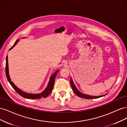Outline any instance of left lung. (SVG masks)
Here are the masks:
<instances>
[{"mask_svg":"<svg viewBox=\"0 0 127 127\" xmlns=\"http://www.w3.org/2000/svg\"><path fill=\"white\" fill-rule=\"evenodd\" d=\"M70 85L71 86V88L72 89V91H74V93L78 96L80 97H82V98H86V99H93V98H97L99 97H101L102 96H104L106 95V94H105L104 95H101V96H90V95H86V94H84L82 93L81 92H80L78 90L77 88H76V86L75 85V84L73 82L72 80L71 79V78H70Z\"/></svg>","mask_w":127,"mask_h":127,"instance_id":"obj_1","label":"left lung"}]
</instances>
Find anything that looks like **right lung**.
Returning <instances> with one entry per match:
<instances>
[{"instance_id": "1", "label": "right lung", "mask_w": 127, "mask_h": 127, "mask_svg": "<svg viewBox=\"0 0 127 127\" xmlns=\"http://www.w3.org/2000/svg\"><path fill=\"white\" fill-rule=\"evenodd\" d=\"M18 41H19V39H18L16 42H15V43L13 45V47L9 49V50L11 49H13L15 47V45L17 43ZM8 70H8V56H7L6 59V75L7 80H8V81L10 83L11 86H12V87L15 91H16V92L19 95H20L22 97H23L26 98H28V99H37V98H41L42 97H43V98L47 97L51 93V92L53 88V86H54L56 77L57 76L58 72L59 71V70H57L52 75H51L50 78V80H49V83L48 84V86L47 87H46L44 91H43L42 92V93H41L40 94H30V93H25V92H23L20 89H19V88L17 86H15V84L11 81V79L10 78V77L9 75Z\"/></svg>"}]
</instances>
